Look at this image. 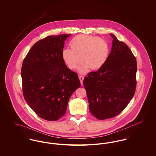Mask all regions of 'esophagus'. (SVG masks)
Here are the masks:
<instances>
[{
  "instance_id": "obj_1",
  "label": "esophagus",
  "mask_w": 156,
  "mask_h": 156,
  "mask_svg": "<svg viewBox=\"0 0 156 156\" xmlns=\"http://www.w3.org/2000/svg\"><path fill=\"white\" fill-rule=\"evenodd\" d=\"M79 78H80V80L81 85H82L83 84V79H84V76L80 75V76H79Z\"/></svg>"
}]
</instances>
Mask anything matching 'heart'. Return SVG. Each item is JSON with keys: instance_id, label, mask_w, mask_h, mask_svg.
I'll list each match as a JSON object with an SVG mask.
<instances>
[{"instance_id": "heart-1", "label": "heart", "mask_w": 156, "mask_h": 156, "mask_svg": "<svg viewBox=\"0 0 156 156\" xmlns=\"http://www.w3.org/2000/svg\"><path fill=\"white\" fill-rule=\"evenodd\" d=\"M69 45L71 50H63L62 59L71 70L77 67L81 60L82 62L78 67V71L81 74L86 73L90 68L94 71L99 69L109 55V44L102 37L80 34L72 39Z\"/></svg>"}]
</instances>
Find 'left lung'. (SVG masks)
Instances as JSON below:
<instances>
[{"label":"left lung","instance_id":"obj_1","mask_svg":"<svg viewBox=\"0 0 156 156\" xmlns=\"http://www.w3.org/2000/svg\"><path fill=\"white\" fill-rule=\"evenodd\" d=\"M110 35L113 40L106 62L88 73L83 82L90 112L99 120L113 118L123 111L136 87V57L126 44Z\"/></svg>","mask_w":156,"mask_h":156}]
</instances>
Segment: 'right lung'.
<instances>
[{
	"mask_svg": "<svg viewBox=\"0 0 156 156\" xmlns=\"http://www.w3.org/2000/svg\"><path fill=\"white\" fill-rule=\"evenodd\" d=\"M71 34L49 36L37 41L23 62V97L38 116L49 121L62 117L68 101L81 86L78 74L62 57L65 40Z\"/></svg>",
	"mask_w": 156,
	"mask_h": 156,
	"instance_id": "right-lung-1",
	"label": "right lung"
}]
</instances>
